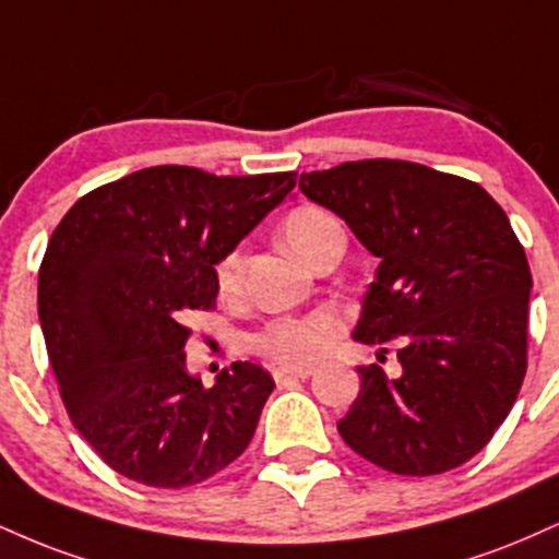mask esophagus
Returning a JSON list of instances; mask_svg holds the SVG:
<instances>
[{"label":"esophagus","mask_w":559,"mask_h":559,"mask_svg":"<svg viewBox=\"0 0 559 559\" xmlns=\"http://www.w3.org/2000/svg\"><path fill=\"white\" fill-rule=\"evenodd\" d=\"M312 372V367H278L273 369V380L278 382V385H286V382L292 380H307Z\"/></svg>","instance_id":"obj_1"}]
</instances>
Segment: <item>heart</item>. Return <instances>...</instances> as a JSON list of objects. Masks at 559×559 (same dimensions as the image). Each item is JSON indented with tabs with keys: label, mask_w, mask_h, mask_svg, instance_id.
<instances>
[{
	"label": "heart",
	"mask_w": 559,
	"mask_h": 559,
	"mask_svg": "<svg viewBox=\"0 0 559 559\" xmlns=\"http://www.w3.org/2000/svg\"><path fill=\"white\" fill-rule=\"evenodd\" d=\"M284 241L297 258L309 262L322 247L333 241H344V228L338 218L322 207H299L286 218ZM241 271H245V254L231 250L215 265V286L221 297H234L241 286ZM333 318L325 312L301 314V318H278L265 322L252 335V348L267 359L286 367H301L314 361L325 352L333 338Z\"/></svg>",
	"instance_id": "b5f03b06"
}]
</instances>
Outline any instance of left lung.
Listing matches in <instances>:
<instances>
[{
  "label": "left lung",
  "mask_w": 559,
  "mask_h": 559,
  "mask_svg": "<svg viewBox=\"0 0 559 559\" xmlns=\"http://www.w3.org/2000/svg\"><path fill=\"white\" fill-rule=\"evenodd\" d=\"M299 190L380 258L354 338L399 344V378L356 369L344 442L401 476L474 459L526 378L531 271L506 211L476 181L393 158L301 174Z\"/></svg>",
  "instance_id": "obj_1"
}]
</instances>
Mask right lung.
<instances>
[{
	"instance_id": "right-lung-1",
	"label": "right lung",
	"mask_w": 559,
	"mask_h": 559,
	"mask_svg": "<svg viewBox=\"0 0 559 559\" xmlns=\"http://www.w3.org/2000/svg\"><path fill=\"white\" fill-rule=\"evenodd\" d=\"M294 185L297 171L151 166L83 194L53 228L38 271L46 352L72 425L117 474L192 487L250 445L273 378L234 361L203 388L187 322L215 307V265Z\"/></svg>"
}]
</instances>
